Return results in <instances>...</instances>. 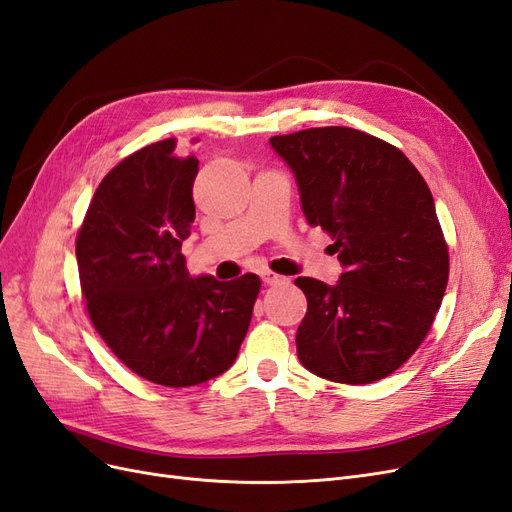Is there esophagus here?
Returning <instances> with one entry per match:
<instances>
[{
  "label": "esophagus",
  "mask_w": 512,
  "mask_h": 512,
  "mask_svg": "<svg viewBox=\"0 0 512 512\" xmlns=\"http://www.w3.org/2000/svg\"><path fill=\"white\" fill-rule=\"evenodd\" d=\"M260 277H262V282H265L267 286H280V284H286V282H288V277L277 275V273H273V271H269V269L262 271Z\"/></svg>",
  "instance_id": "34e87169"
}]
</instances>
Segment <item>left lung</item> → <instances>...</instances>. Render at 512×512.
Returning a JSON list of instances; mask_svg holds the SVG:
<instances>
[{
  "mask_svg": "<svg viewBox=\"0 0 512 512\" xmlns=\"http://www.w3.org/2000/svg\"><path fill=\"white\" fill-rule=\"evenodd\" d=\"M292 170L309 226L333 237L344 273L329 286L297 277L307 312L297 354L344 384L382 380L423 344L448 282L433 196L397 147L344 126L269 138Z\"/></svg>",
  "mask_w": 512,
  "mask_h": 512,
  "instance_id": "1",
  "label": "left lung"
}]
</instances>
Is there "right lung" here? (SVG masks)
<instances>
[{
	"label": "right lung",
	"instance_id": "add662e5",
	"mask_svg": "<svg viewBox=\"0 0 512 512\" xmlns=\"http://www.w3.org/2000/svg\"><path fill=\"white\" fill-rule=\"evenodd\" d=\"M196 173L175 138L134 151L102 179L76 237L96 331L134 374L175 389L235 363L260 290L254 273L218 282L185 269Z\"/></svg>",
	"mask_w": 512,
	"mask_h": 512
}]
</instances>
